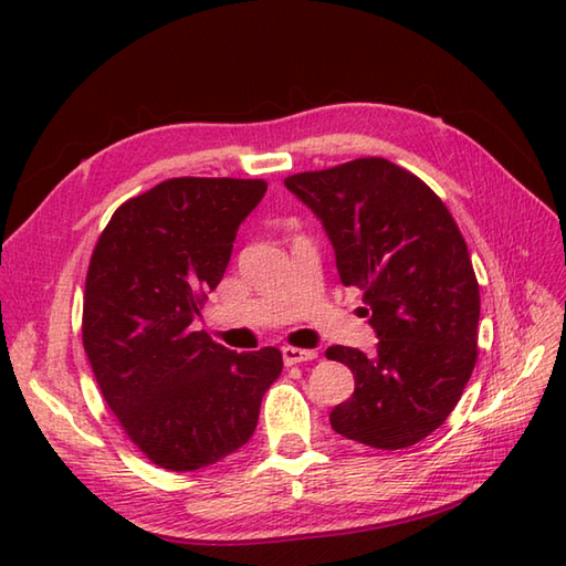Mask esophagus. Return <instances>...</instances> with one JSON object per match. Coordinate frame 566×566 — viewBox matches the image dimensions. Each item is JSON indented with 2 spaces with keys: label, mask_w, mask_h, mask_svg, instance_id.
I'll return each instance as SVG.
<instances>
[{
  "label": "esophagus",
  "mask_w": 566,
  "mask_h": 566,
  "mask_svg": "<svg viewBox=\"0 0 566 566\" xmlns=\"http://www.w3.org/2000/svg\"><path fill=\"white\" fill-rule=\"evenodd\" d=\"M316 350H302V347H282V359L284 365H298V363H311L316 359Z\"/></svg>",
  "instance_id": "esophagus-1"
}]
</instances>
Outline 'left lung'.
I'll use <instances>...</instances> for the list:
<instances>
[{"instance_id":"left-lung-1","label":"left lung","mask_w":566,"mask_h":566,"mask_svg":"<svg viewBox=\"0 0 566 566\" xmlns=\"http://www.w3.org/2000/svg\"><path fill=\"white\" fill-rule=\"evenodd\" d=\"M284 187L323 223L345 286L363 292L375 355L333 345L355 391L331 411L338 436L401 450L460 401L476 363L479 284L467 243L426 182L384 158L302 172Z\"/></svg>"}]
</instances>
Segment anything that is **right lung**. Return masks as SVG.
Wrapping results in <instances>:
<instances>
[{"label": "right lung", "mask_w": 566, "mask_h": 566, "mask_svg": "<svg viewBox=\"0 0 566 566\" xmlns=\"http://www.w3.org/2000/svg\"><path fill=\"white\" fill-rule=\"evenodd\" d=\"M262 179L177 177L128 199L84 286V353L126 436L170 472L221 462L252 438L282 353H233L195 331Z\"/></svg>", "instance_id": "right-lung-1"}]
</instances>
